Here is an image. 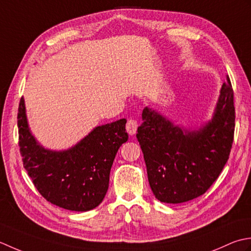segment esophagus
Returning a JSON list of instances; mask_svg holds the SVG:
<instances>
[{"label":"esophagus","instance_id":"esophagus-1","mask_svg":"<svg viewBox=\"0 0 251 251\" xmlns=\"http://www.w3.org/2000/svg\"><path fill=\"white\" fill-rule=\"evenodd\" d=\"M137 126H139V125H137V121H136V120H134V119H130V120H127V122H126V132L129 133L130 135H134L135 133H136Z\"/></svg>","mask_w":251,"mask_h":251}]
</instances>
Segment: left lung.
Masks as SVG:
<instances>
[{
  "label": "left lung",
  "mask_w": 251,
  "mask_h": 251,
  "mask_svg": "<svg viewBox=\"0 0 251 251\" xmlns=\"http://www.w3.org/2000/svg\"><path fill=\"white\" fill-rule=\"evenodd\" d=\"M137 129L148 182L161 202H185L207 192L228 159L235 107L231 81L224 82L211 120L190 129L145 107Z\"/></svg>",
  "instance_id": "obj_1"
}]
</instances>
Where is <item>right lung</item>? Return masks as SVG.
Returning a JSON list of instances; mask_svg holds the SVG:
<instances>
[{
    "instance_id": "obj_1",
    "label": "right lung",
    "mask_w": 251,
    "mask_h": 251,
    "mask_svg": "<svg viewBox=\"0 0 251 251\" xmlns=\"http://www.w3.org/2000/svg\"><path fill=\"white\" fill-rule=\"evenodd\" d=\"M18 134L24 167L48 201L71 211H89L103 201L112 162L129 139L126 119L95 126L73 147H43L30 131L25 100L18 108Z\"/></svg>"
}]
</instances>
